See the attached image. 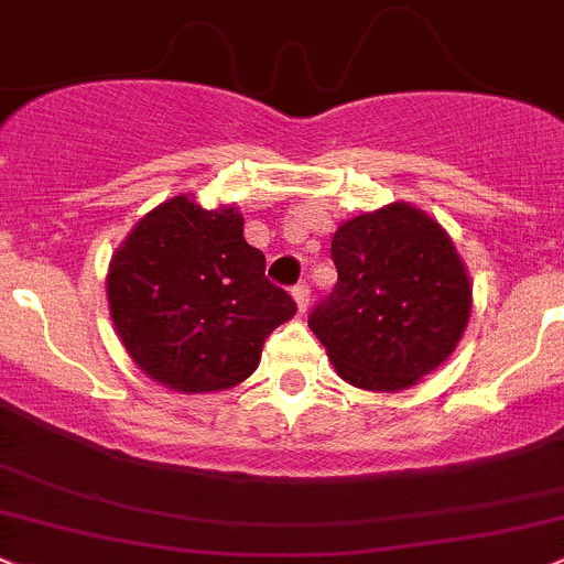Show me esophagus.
Masks as SVG:
<instances>
[{
  "mask_svg": "<svg viewBox=\"0 0 564 564\" xmlns=\"http://www.w3.org/2000/svg\"><path fill=\"white\" fill-rule=\"evenodd\" d=\"M293 301H295V306H299V312L301 315H304L306 312V306H310V284H295L293 288Z\"/></svg>",
  "mask_w": 564,
  "mask_h": 564,
  "instance_id": "obj_1",
  "label": "esophagus"
}]
</instances>
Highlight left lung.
I'll use <instances>...</instances> for the list:
<instances>
[{"mask_svg": "<svg viewBox=\"0 0 564 564\" xmlns=\"http://www.w3.org/2000/svg\"><path fill=\"white\" fill-rule=\"evenodd\" d=\"M330 258L339 280L310 328L341 380L364 391H404L456 350L473 284L437 219L388 203L341 223Z\"/></svg>", "mask_w": 564, "mask_h": 564, "instance_id": "8db88e82", "label": "left lung"}]
</instances>
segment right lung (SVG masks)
Here are the masks:
<instances>
[{
	"label": "right lung",
	"mask_w": 564,
	"mask_h": 564,
	"mask_svg": "<svg viewBox=\"0 0 564 564\" xmlns=\"http://www.w3.org/2000/svg\"><path fill=\"white\" fill-rule=\"evenodd\" d=\"M108 306L138 369L178 393L247 380L263 341L295 315L265 280V254L243 239L239 208H203L176 195L152 208L108 269Z\"/></svg>",
	"instance_id": "add662e5"
}]
</instances>
